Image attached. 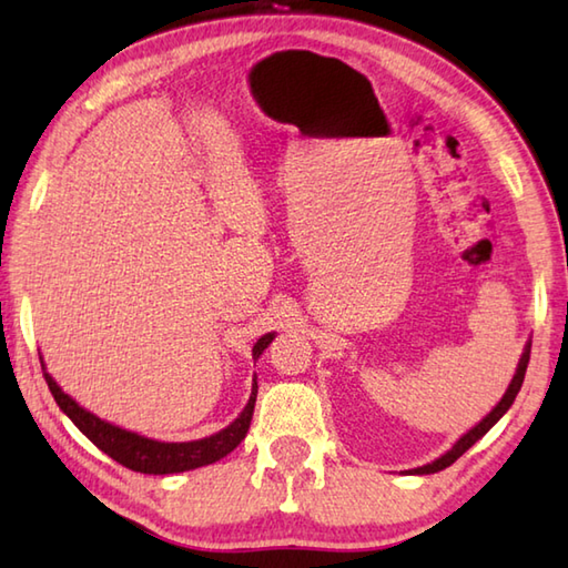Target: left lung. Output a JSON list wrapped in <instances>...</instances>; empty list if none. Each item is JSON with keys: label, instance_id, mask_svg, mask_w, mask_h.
I'll return each instance as SVG.
<instances>
[{"label": "left lung", "instance_id": "left-lung-1", "mask_svg": "<svg viewBox=\"0 0 568 568\" xmlns=\"http://www.w3.org/2000/svg\"><path fill=\"white\" fill-rule=\"evenodd\" d=\"M529 348H532V342H527V346H525V352H523V358H520V364H517V371H515V376H513V381H510V385H508V390H505V395L500 397V403L490 409V413L478 422V425L474 427V429H468L462 439H458L449 452H446L444 456H439L437 462H432V464H427V466H419V468H413L409 470V474H437V470H442V468H446V466H452L458 456H462L464 452H468L470 446H474L480 437H484V434L496 425V422L508 413L510 409V405L515 403V397H517V393H520V388H523V381H525V373H527V364H529Z\"/></svg>", "mask_w": 568, "mask_h": 568}]
</instances>
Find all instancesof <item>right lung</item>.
I'll list each match as a JSON object with an SVG mask.
<instances>
[{"label": "right lung", "instance_id": "right-lung-1", "mask_svg": "<svg viewBox=\"0 0 568 568\" xmlns=\"http://www.w3.org/2000/svg\"><path fill=\"white\" fill-rule=\"evenodd\" d=\"M275 339V334H263L261 339L253 344V358L263 354V348ZM43 366V361H41ZM43 378L51 388L58 407L72 419L84 437H88L98 449H102L106 456H112L116 464H122L131 470H139V474H153V476H165V474H183V470H192L200 466H207L220 462L229 452H234L246 437L253 417V405H256V393L258 383L253 378L251 397L232 425L224 427L222 432L212 434V437H204L197 442H155L149 437H141L136 432H126L110 422L100 419L98 415L88 413V409L80 407L68 393L60 390V385L53 381L51 373H45L43 366Z\"/></svg>", "mask_w": 568, "mask_h": 568}]
</instances>
